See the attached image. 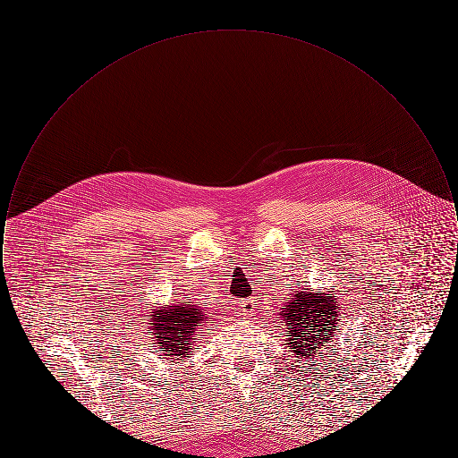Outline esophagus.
Wrapping results in <instances>:
<instances>
[{
    "label": "esophagus",
    "mask_w": 458,
    "mask_h": 458,
    "mask_svg": "<svg viewBox=\"0 0 458 458\" xmlns=\"http://www.w3.org/2000/svg\"><path fill=\"white\" fill-rule=\"evenodd\" d=\"M256 307H258V302H256L254 299H245V301L242 302V305H240V312H242V316L247 319V318L254 316Z\"/></svg>",
    "instance_id": "1"
}]
</instances>
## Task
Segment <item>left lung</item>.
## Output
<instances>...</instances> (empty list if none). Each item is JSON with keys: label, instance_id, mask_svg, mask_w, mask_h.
I'll return each instance as SVG.
<instances>
[{"label": "left lung", "instance_id": "8db88e82", "mask_svg": "<svg viewBox=\"0 0 458 458\" xmlns=\"http://www.w3.org/2000/svg\"><path fill=\"white\" fill-rule=\"evenodd\" d=\"M336 293L301 288L280 309L278 316L286 327V345L297 359L307 362L325 349V344L333 342L336 327H340V305Z\"/></svg>", "mask_w": 458, "mask_h": 458}]
</instances>
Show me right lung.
Here are the masks:
<instances>
[{"label":"right lung","instance_id":"1","mask_svg":"<svg viewBox=\"0 0 458 458\" xmlns=\"http://www.w3.org/2000/svg\"><path fill=\"white\" fill-rule=\"evenodd\" d=\"M189 301H174L166 307L151 309L148 333L153 335L154 347L161 357L183 360L196 352V342L211 318L204 312V307Z\"/></svg>","mask_w":458,"mask_h":458}]
</instances>
